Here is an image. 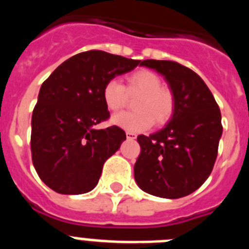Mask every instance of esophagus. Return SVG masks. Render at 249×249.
Masks as SVG:
<instances>
[{
	"instance_id": "obj_1",
	"label": "esophagus",
	"mask_w": 249,
	"mask_h": 249,
	"mask_svg": "<svg viewBox=\"0 0 249 249\" xmlns=\"http://www.w3.org/2000/svg\"><path fill=\"white\" fill-rule=\"evenodd\" d=\"M126 136H127V138H128V140H136V138H137V135H136L135 132L127 131Z\"/></svg>"
}]
</instances>
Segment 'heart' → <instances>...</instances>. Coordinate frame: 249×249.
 Instances as JSON below:
<instances>
[{"label":"heart","instance_id":"heart-1","mask_svg":"<svg viewBox=\"0 0 249 249\" xmlns=\"http://www.w3.org/2000/svg\"><path fill=\"white\" fill-rule=\"evenodd\" d=\"M155 72L140 70L127 77V86L117 80H108L102 89V98L107 108L118 112L127 102V93H140L135 100L136 111L123 112L112 118L117 126L131 132L146 131L155 123L163 126L172 118L176 109V97Z\"/></svg>","mask_w":249,"mask_h":249}]
</instances>
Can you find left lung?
Returning <instances> with one entry per match:
<instances>
[{
	"label": "left lung",
	"instance_id": "1",
	"mask_svg": "<svg viewBox=\"0 0 249 249\" xmlns=\"http://www.w3.org/2000/svg\"><path fill=\"white\" fill-rule=\"evenodd\" d=\"M141 66L166 78L176 109L164 128L137 137L135 179L149 195L181 198L198 190L212 172L223 131L221 111L203 80L186 66L157 59H144Z\"/></svg>",
	"mask_w": 249,
	"mask_h": 249
}]
</instances>
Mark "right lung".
<instances>
[{
    "label": "right lung",
    "mask_w": 249,
    "mask_h": 249,
    "mask_svg": "<svg viewBox=\"0 0 249 249\" xmlns=\"http://www.w3.org/2000/svg\"><path fill=\"white\" fill-rule=\"evenodd\" d=\"M141 63L87 51L59 65L42 83L32 113L31 153L37 175L51 190L82 195L97 186L105 162L126 140L117 126L94 128L109 118L103 86Z\"/></svg>",
    "instance_id": "1"
}]
</instances>
